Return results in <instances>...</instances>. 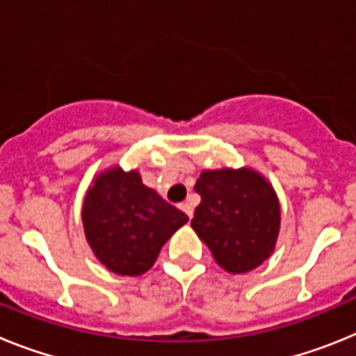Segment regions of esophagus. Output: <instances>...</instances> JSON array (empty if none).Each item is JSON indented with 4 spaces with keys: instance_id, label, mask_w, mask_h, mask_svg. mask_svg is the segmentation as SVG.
<instances>
[{
    "instance_id": "34e87169",
    "label": "esophagus",
    "mask_w": 356,
    "mask_h": 356,
    "mask_svg": "<svg viewBox=\"0 0 356 356\" xmlns=\"http://www.w3.org/2000/svg\"><path fill=\"white\" fill-rule=\"evenodd\" d=\"M180 210H184V212L187 213L188 219H191V217H193V207L188 205V203H181V205H180Z\"/></svg>"
}]
</instances>
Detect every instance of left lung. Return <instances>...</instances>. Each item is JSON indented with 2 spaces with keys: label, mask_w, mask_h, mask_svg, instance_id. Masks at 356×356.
Wrapping results in <instances>:
<instances>
[{
  "label": "left lung",
  "mask_w": 356,
  "mask_h": 356,
  "mask_svg": "<svg viewBox=\"0 0 356 356\" xmlns=\"http://www.w3.org/2000/svg\"><path fill=\"white\" fill-rule=\"evenodd\" d=\"M201 196L191 226L228 273H248L273 253L280 232V203L266 178L251 169L203 171Z\"/></svg>",
  "instance_id": "8db88e82"
}]
</instances>
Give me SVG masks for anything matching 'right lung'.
Returning <instances> with one entry per match:
<instances>
[{"instance_id":"obj_1","label":"right lung","mask_w":356,"mask_h":356,"mask_svg":"<svg viewBox=\"0 0 356 356\" xmlns=\"http://www.w3.org/2000/svg\"><path fill=\"white\" fill-rule=\"evenodd\" d=\"M81 219L97 260L122 276L146 273L168 238L188 221L181 210L146 187L139 172L119 168L94 180Z\"/></svg>"}]
</instances>
